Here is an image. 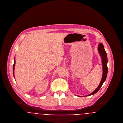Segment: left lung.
<instances>
[{"label":"left lung","instance_id":"8db88e82","mask_svg":"<svg viewBox=\"0 0 123 123\" xmlns=\"http://www.w3.org/2000/svg\"><path fill=\"white\" fill-rule=\"evenodd\" d=\"M98 52L99 53L100 56L101 57V61L102 63V69H103V74L102 77L100 82L99 83V85L97 88L93 91L92 93L88 94V96H90L91 95H93L94 94L96 93L99 90L100 88L102 86L103 83L105 81L107 74V71H108V68H107V54L105 52V50L104 49V46L102 43H100L98 45Z\"/></svg>","mask_w":123,"mask_h":123}]
</instances>
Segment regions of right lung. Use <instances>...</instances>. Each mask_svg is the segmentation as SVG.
<instances>
[{
    "label": "right lung",
    "instance_id": "obj_1",
    "mask_svg": "<svg viewBox=\"0 0 123 123\" xmlns=\"http://www.w3.org/2000/svg\"><path fill=\"white\" fill-rule=\"evenodd\" d=\"M15 63H16V61H15V59H14V63L13 64V75L14 76V67H15Z\"/></svg>",
    "mask_w": 123,
    "mask_h": 123
}]
</instances>
